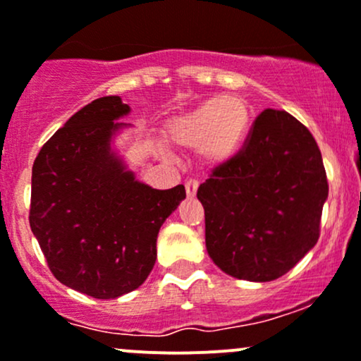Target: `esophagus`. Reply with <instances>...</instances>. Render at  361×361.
Returning a JSON list of instances; mask_svg holds the SVG:
<instances>
[{"label":"esophagus","mask_w":361,"mask_h":361,"mask_svg":"<svg viewBox=\"0 0 361 361\" xmlns=\"http://www.w3.org/2000/svg\"><path fill=\"white\" fill-rule=\"evenodd\" d=\"M185 188H187V195L192 199V197H195L197 188H199V181H197V180H188L187 183H185Z\"/></svg>","instance_id":"obj_1"}]
</instances>
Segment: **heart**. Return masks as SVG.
Wrapping results in <instances>:
<instances>
[{"label":"heart","mask_w":361,"mask_h":361,"mask_svg":"<svg viewBox=\"0 0 361 361\" xmlns=\"http://www.w3.org/2000/svg\"><path fill=\"white\" fill-rule=\"evenodd\" d=\"M252 109L240 97H212L168 124V138L183 149H200L209 164L233 159L249 138Z\"/></svg>","instance_id":"1"}]
</instances>
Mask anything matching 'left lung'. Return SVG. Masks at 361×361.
Returning a JSON list of instances; mask_svg holds the SVG:
<instances>
[{"mask_svg":"<svg viewBox=\"0 0 361 361\" xmlns=\"http://www.w3.org/2000/svg\"><path fill=\"white\" fill-rule=\"evenodd\" d=\"M327 197L313 135L289 112L267 109L244 149L197 190L207 254L226 275L271 282L314 247Z\"/></svg>","mask_w":361,"mask_h":361,"instance_id":"obj_1","label":"left lung"}]
</instances>
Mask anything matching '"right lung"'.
<instances>
[{
	"label": "right lung",
	"mask_w": 361,
	"mask_h": 361,
	"mask_svg": "<svg viewBox=\"0 0 361 361\" xmlns=\"http://www.w3.org/2000/svg\"><path fill=\"white\" fill-rule=\"evenodd\" d=\"M131 112L102 97L75 112L32 166L29 223L63 286L97 299L138 289L157 257L159 230L187 197L183 185L157 190L136 180L114 149Z\"/></svg>",
	"instance_id": "right-lung-1"
}]
</instances>
